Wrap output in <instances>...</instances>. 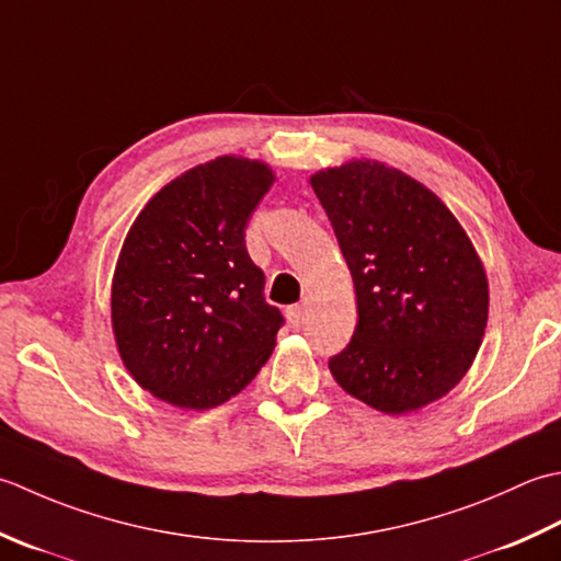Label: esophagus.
Wrapping results in <instances>:
<instances>
[{"label": "esophagus", "mask_w": 561, "mask_h": 561, "mask_svg": "<svg viewBox=\"0 0 561 561\" xmlns=\"http://www.w3.org/2000/svg\"><path fill=\"white\" fill-rule=\"evenodd\" d=\"M285 314H288V322L297 329L302 324V319H305V307L302 305H293V307H288V310H285Z\"/></svg>", "instance_id": "34e87169"}]
</instances>
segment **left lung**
Here are the masks:
<instances>
[{
    "mask_svg": "<svg viewBox=\"0 0 561 561\" xmlns=\"http://www.w3.org/2000/svg\"><path fill=\"white\" fill-rule=\"evenodd\" d=\"M310 184L358 305L331 375L382 414L424 409L462 380L482 346L489 280L472 239L436 193L375 159L319 169Z\"/></svg>",
    "mask_w": 561,
    "mask_h": 561,
    "instance_id": "8db88e82",
    "label": "left lung"
}]
</instances>
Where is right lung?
Returning <instances> with one entry per match:
<instances>
[{"label":"right lung","instance_id":"add662e5","mask_svg":"<svg viewBox=\"0 0 561 561\" xmlns=\"http://www.w3.org/2000/svg\"><path fill=\"white\" fill-rule=\"evenodd\" d=\"M276 181L261 159L215 157L147 201L111 283L125 370L162 402L205 411L254 380L283 324L244 227Z\"/></svg>","mask_w":561,"mask_h":561}]
</instances>
